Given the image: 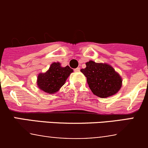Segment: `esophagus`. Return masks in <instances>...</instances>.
Masks as SVG:
<instances>
[{
  "mask_svg": "<svg viewBox=\"0 0 148 148\" xmlns=\"http://www.w3.org/2000/svg\"><path fill=\"white\" fill-rule=\"evenodd\" d=\"M79 71H80L79 67H77V69H74V71H76V72H79Z\"/></svg>",
  "mask_w": 148,
  "mask_h": 148,
  "instance_id": "1",
  "label": "esophagus"
}]
</instances>
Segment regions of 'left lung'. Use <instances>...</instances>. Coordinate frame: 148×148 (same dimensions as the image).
I'll list each match as a JSON object with an SVG mask.
<instances>
[{"mask_svg": "<svg viewBox=\"0 0 148 148\" xmlns=\"http://www.w3.org/2000/svg\"><path fill=\"white\" fill-rule=\"evenodd\" d=\"M81 72L86 77L87 84L94 95L106 98L114 95L120 89L122 78L114 69L107 64L89 61Z\"/></svg>", "mask_w": 148, "mask_h": 148, "instance_id": "left-lung-1", "label": "left lung"}]
</instances>
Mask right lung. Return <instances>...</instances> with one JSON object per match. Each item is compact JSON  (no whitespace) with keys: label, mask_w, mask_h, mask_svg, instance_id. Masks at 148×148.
Wrapping results in <instances>:
<instances>
[{"label":"right lung","mask_w":148,"mask_h":148,"mask_svg":"<svg viewBox=\"0 0 148 148\" xmlns=\"http://www.w3.org/2000/svg\"><path fill=\"white\" fill-rule=\"evenodd\" d=\"M71 72H73V69L69 66L62 67L59 62H54L51 64L46 73L38 74L37 85L46 93H56L64 84Z\"/></svg>","instance_id":"right-lung-1"}]
</instances>
